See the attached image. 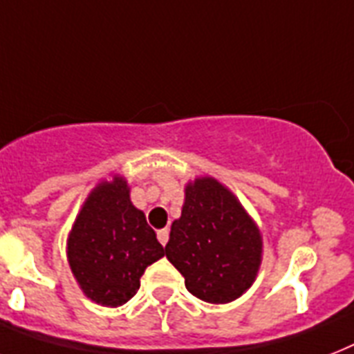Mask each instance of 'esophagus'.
I'll return each instance as SVG.
<instances>
[{
  "instance_id": "obj_1",
  "label": "esophagus",
  "mask_w": 354,
  "mask_h": 354,
  "mask_svg": "<svg viewBox=\"0 0 354 354\" xmlns=\"http://www.w3.org/2000/svg\"><path fill=\"white\" fill-rule=\"evenodd\" d=\"M158 240H160V243H162V245H165V243L169 242V231H167V229H160V231H158Z\"/></svg>"
}]
</instances>
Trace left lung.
Returning a JSON list of instances; mask_svg holds the SVG:
<instances>
[{
    "label": "left lung",
    "instance_id": "1",
    "mask_svg": "<svg viewBox=\"0 0 354 354\" xmlns=\"http://www.w3.org/2000/svg\"><path fill=\"white\" fill-rule=\"evenodd\" d=\"M263 240L234 194L212 176L185 185L182 216L171 225L165 257L187 291L209 304H229L252 286Z\"/></svg>",
    "mask_w": 354,
    "mask_h": 354
}]
</instances>
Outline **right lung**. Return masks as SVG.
<instances>
[{"label":"right lung","instance_id":"1","mask_svg":"<svg viewBox=\"0 0 354 354\" xmlns=\"http://www.w3.org/2000/svg\"><path fill=\"white\" fill-rule=\"evenodd\" d=\"M165 254L120 174L88 192L67 238V260L83 295L105 307L127 304L140 278Z\"/></svg>","mask_w":354,"mask_h":354}]
</instances>
